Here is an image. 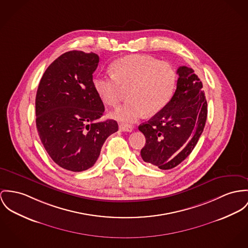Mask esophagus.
I'll return each mask as SVG.
<instances>
[{"instance_id":"34e87169","label":"esophagus","mask_w":248,"mask_h":248,"mask_svg":"<svg viewBox=\"0 0 248 248\" xmlns=\"http://www.w3.org/2000/svg\"><path fill=\"white\" fill-rule=\"evenodd\" d=\"M119 128L123 132H132L133 131V126L131 125H126V124H120Z\"/></svg>"}]
</instances>
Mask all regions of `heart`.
Listing matches in <instances>:
<instances>
[{"instance_id":"obj_1","label":"heart","mask_w":248,"mask_h":248,"mask_svg":"<svg viewBox=\"0 0 248 248\" xmlns=\"http://www.w3.org/2000/svg\"><path fill=\"white\" fill-rule=\"evenodd\" d=\"M112 73L97 76L93 85L102 101L110 107H117L124 89L131 87V100L110 114L123 124H133L146 113L155 115L161 111L172 97L177 78L170 63L146 55H132L116 60Z\"/></svg>"}]
</instances>
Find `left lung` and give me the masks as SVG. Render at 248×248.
<instances>
[{"instance_id": "left-lung-1", "label": "left lung", "mask_w": 248, "mask_h": 248, "mask_svg": "<svg viewBox=\"0 0 248 248\" xmlns=\"http://www.w3.org/2000/svg\"><path fill=\"white\" fill-rule=\"evenodd\" d=\"M177 75L176 90L168 105L139 126L146 139L140 150L142 159L161 170L174 168L191 154L207 121L202 82L186 66H180Z\"/></svg>"}]
</instances>
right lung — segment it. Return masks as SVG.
Instances as JSON below:
<instances>
[{
	"instance_id": "obj_1",
	"label": "right lung",
	"mask_w": 248,
	"mask_h": 248,
	"mask_svg": "<svg viewBox=\"0 0 248 248\" xmlns=\"http://www.w3.org/2000/svg\"><path fill=\"white\" fill-rule=\"evenodd\" d=\"M99 57L70 51L46 69L36 96L39 139L61 168L82 171L93 167L108 136L118 131L114 120L99 122L105 111L93 74Z\"/></svg>"
}]
</instances>
